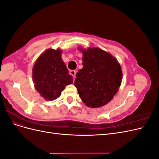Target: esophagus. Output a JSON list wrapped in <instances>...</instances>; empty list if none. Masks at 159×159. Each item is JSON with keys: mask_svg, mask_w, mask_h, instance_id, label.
Returning a JSON list of instances; mask_svg holds the SVG:
<instances>
[{"mask_svg": "<svg viewBox=\"0 0 159 159\" xmlns=\"http://www.w3.org/2000/svg\"><path fill=\"white\" fill-rule=\"evenodd\" d=\"M70 75H71L73 77H75L76 74V70H71L70 71Z\"/></svg>", "mask_w": 159, "mask_h": 159, "instance_id": "34e87169", "label": "esophagus"}]
</instances>
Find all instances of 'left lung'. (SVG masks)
Returning a JSON list of instances; mask_svg holds the SVG:
<instances>
[{"instance_id":"8db88e82","label":"left lung","mask_w":159,"mask_h":159,"mask_svg":"<svg viewBox=\"0 0 159 159\" xmlns=\"http://www.w3.org/2000/svg\"><path fill=\"white\" fill-rule=\"evenodd\" d=\"M83 68L74 85L88 107H100L109 102L121 85L122 71L117 60L102 49L82 50Z\"/></svg>"}]
</instances>
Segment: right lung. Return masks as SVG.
<instances>
[{
  "mask_svg": "<svg viewBox=\"0 0 159 159\" xmlns=\"http://www.w3.org/2000/svg\"><path fill=\"white\" fill-rule=\"evenodd\" d=\"M60 50L48 49L40 56L33 67L32 77L36 89L46 100H54L65 86L73 83L61 57Z\"/></svg>",
  "mask_w": 159,
  "mask_h": 159,
  "instance_id": "right-lung-1",
  "label": "right lung"
}]
</instances>
